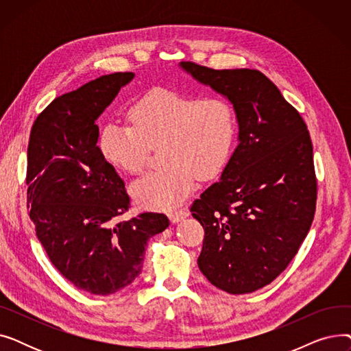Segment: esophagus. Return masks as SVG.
I'll return each mask as SVG.
<instances>
[{
    "instance_id": "1",
    "label": "esophagus",
    "mask_w": 351,
    "mask_h": 351,
    "mask_svg": "<svg viewBox=\"0 0 351 351\" xmlns=\"http://www.w3.org/2000/svg\"><path fill=\"white\" fill-rule=\"evenodd\" d=\"M168 216H169L172 223H178V222H180L182 219L188 217V216H189V212H188L186 209H176V210H171V212L168 213Z\"/></svg>"
}]
</instances>
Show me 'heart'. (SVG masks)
<instances>
[{"mask_svg":"<svg viewBox=\"0 0 351 351\" xmlns=\"http://www.w3.org/2000/svg\"><path fill=\"white\" fill-rule=\"evenodd\" d=\"M129 123L108 122L99 138L101 152L115 168L136 175L143 171L151 146L162 145V168L143 175L131 186L139 205L171 209L200 179L225 168L237 134L236 110L222 97L180 94L156 88L129 109Z\"/></svg>","mask_w":351,"mask_h":351,"instance_id":"b5f03b06","label":"heart"}]
</instances>
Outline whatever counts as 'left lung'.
Segmentation results:
<instances>
[{
	"label": "left lung",
	"mask_w": 351,
	"mask_h": 351,
	"mask_svg": "<svg viewBox=\"0 0 351 351\" xmlns=\"http://www.w3.org/2000/svg\"><path fill=\"white\" fill-rule=\"evenodd\" d=\"M179 66L236 110L239 145L220 180L191 206L205 229L200 271L220 290L252 293L296 256L316 210L317 183L307 126L256 69Z\"/></svg>",
	"instance_id": "obj_1"
}]
</instances>
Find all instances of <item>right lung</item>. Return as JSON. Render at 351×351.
I'll list each match as a JSON object with an SVG mask.
<instances>
[{
    "label": "right lung",
    "mask_w": 351,
    "mask_h": 351,
    "mask_svg": "<svg viewBox=\"0 0 351 351\" xmlns=\"http://www.w3.org/2000/svg\"><path fill=\"white\" fill-rule=\"evenodd\" d=\"M134 77L115 72L55 98L35 119L28 143L27 199L36 237L65 279L101 296L134 283L149 237L169 226L152 212L118 222L131 200L97 145L95 121Z\"/></svg>",
    "instance_id": "1"
}]
</instances>
